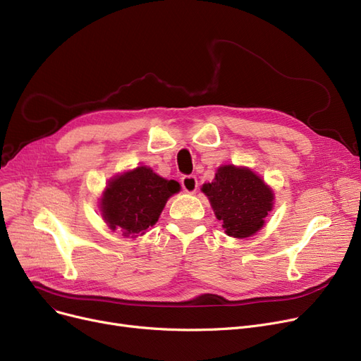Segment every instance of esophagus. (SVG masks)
Wrapping results in <instances>:
<instances>
[{
    "label": "esophagus",
    "mask_w": 361,
    "mask_h": 361,
    "mask_svg": "<svg viewBox=\"0 0 361 361\" xmlns=\"http://www.w3.org/2000/svg\"><path fill=\"white\" fill-rule=\"evenodd\" d=\"M181 187L187 193H195L197 190V178L195 176L181 177Z\"/></svg>",
    "instance_id": "1"
}]
</instances>
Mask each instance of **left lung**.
<instances>
[{"instance_id":"1","label":"left lung","mask_w":361,"mask_h":361,"mask_svg":"<svg viewBox=\"0 0 361 361\" xmlns=\"http://www.w3.org/2000/svg\"><path fill=\"white\" fill-rule=\"evenodd\" d=\"M202 192L226 233L233 238H249L262 226L273 208V192L247 168L219 166L212 183L203 184Z\"/></svg>"}]
</instances>
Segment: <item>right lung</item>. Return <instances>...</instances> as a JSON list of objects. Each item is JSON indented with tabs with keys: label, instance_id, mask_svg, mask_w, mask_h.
<instances>
[{
	"label": "right lung",
	"instance_id": "add662e5",
	"mask_svg": "<svg viewBox=\"0 0 361 361\" xmlns=\"http://www.w3.org/2000/svg\"><path fill=\"white\" fill-rule=\"evenodd\" d=\"M178 190L177 181L138 166L109 183L102 197V214L112 230L134 238L158 221L168 197Z\"/></svg>",
	"mask_w": 361,
	"mask_h": 361
}]
</instances>
